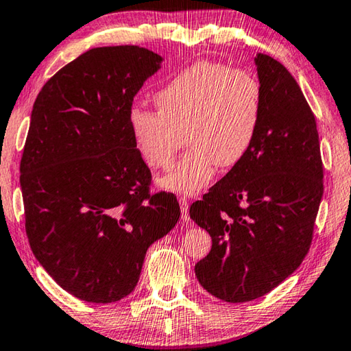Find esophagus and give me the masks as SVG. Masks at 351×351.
Listing matches in <instances>:
<instances>
[{
  "label": "esophagus",
  "mask_w": 351,
  "mask_h": 351,
  "mask_svg": "<svg viewBox=\"0 0 351 351\" xmlns=\"http://www.w3.org/2000/svg\"><path fill=\"white\" fill-rule=\"evenodd\" d=\"M180 206H181V218L184 221H189V201L186 197L180 198Z\"/></svg>",
  "instance_id": "obj_1"
}]
</instances>
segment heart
I'll return each mask as SVG.
<instances>
[{
	"label": "heart",
	"instance_id": "1",
	"mask_svg": "<svg viewBox=\"0 0 351 351\" xmlns=\"http://www.w3.org/2000/svg\"><path fill=\"white\" fill-rule=\"evenodd\" d=\"M154 102L159 111L130 110V133L153 169L173 161L187 139V153L158 178L162 189L180 195L201 192L217 165L229 169L239 164L254 145L263 117V88L257 77L209 62L171 77L154 94Z\"/></svg>",
	"mask_w": 351,
	"mask_h": 351
}]
</instances>
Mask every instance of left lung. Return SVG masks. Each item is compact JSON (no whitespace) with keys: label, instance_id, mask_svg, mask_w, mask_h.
<instances>
[{"label":"left lung","instance_id":"1","mask_svg":"<svg viewBox=\"0 0 351 351\" xmlns=\"http://www.w3.org/2000/svg\"><path fill=\"white\" fill-rule=\"evenodd\" d=\"M263 88V117L251 150L190 218L212 237L195 276L230 304L268 294L299 268L310 249L324 195L319 134L299 83L274 58H254Z\"/></svg>","mask_w":351,"mask_h":351}]
</instances>
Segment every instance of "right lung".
<instances>
[{"label": "right lung", "instance_id": "1", "mask_svg": "<svg viewBox=\"0 0 351 351\" xmlns=\"http://www.w3.org/2000/svg\"><path fill=\"white\" fill-rule=\"evenodd\" d=\"M161 63L145 47H94L35 99L20 164L26 234L47 274L80 300L132 293L147 249L180 219L173 193H148L152 173L128 127Z\"/></svg>", "mask_w": 351, "mask_h": 351}]
</instances>
